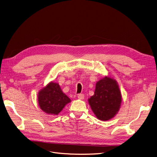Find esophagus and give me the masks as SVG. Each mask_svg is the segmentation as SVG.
Returning a JSON list of instances; mask_svg holds the SVG:
<instances>
[{
    "mask_svg": "<svg viewBox=\"0 0 157 157\" xmlns=\"http://www.w3.org/2000/svg\"><path fill=\"white\" fill-rule=\"evenodd\" d=\"M78 98L79 99L82 100V99H83L85 98V95H84V94H79V95H78Z\"/></svg>",
    "mask_w": 157,
    "mask_h": 157,
    "instance_id": "obj_1",
    "label": "esophagus"
}]
</instances>
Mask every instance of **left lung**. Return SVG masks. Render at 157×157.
<instances>
[{
  "label": "left lung",
  "mask_w": 157,
  "mask_h": 157,
  "mask_svg": "<svg viewBox=\"0 0 157 157\" xmlns=\"http://www.w3.org/2000/svg\"><path fill=\"white\" fill-rule=\"evenodd\" d=\"M88 102L98 119L105 121L113 118L120 110L122 95L117 81L105 76L95 84L94 94Z\"/></svg>",
  "instance_id": "left-lung-1"
}]
</instances>
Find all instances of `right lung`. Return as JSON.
Segmentation results:
<instances>
[{"label":"right lung","instance_id":"1","mask_svg":"<svg viewBox=\"0 0 157 157\" xmlns=\"http://www.w3.org/2000/svg\"><path fill=\"white\" fill-rule=\"evenodd\" d=\"M71 101L70 98L63 92L59 84L54 81H51L43 87L38 94L40 108L49 115H58Z\"/></svg>","mask_w":157,"mask_h":157}]
</instances>
